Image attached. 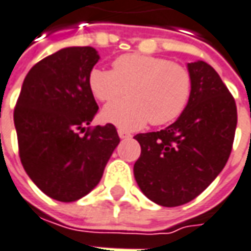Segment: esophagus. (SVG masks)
<instances>
[{
  "mask_svg": "<svg viewBox=\"0 0 251 251\" xmlns=\"http://www.w3.org/2000/svg\"><path fill=\"white\" fill-rule=\"evenodd\" d=\"M118 134H119L121 139H127V137H130V133H127L124 129H118Z\"/></svg>",
  "mask_w": 251,
  "mask_h": 251,
  "instance_id": "esophagus-1",
  "label": "esophagus"
}]
</instances>
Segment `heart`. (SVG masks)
Instances as JSON below:
<instances>
[{"mask_svg":"<svg viewBox=\"0 0 251 251\" xmlns=\"http://www.w3.org/2000/svg\"><path fill=\"white\" fill-rule=\"evenodd\" d=\"M112 68H96L89 75L91 93L101 102H114L126 91L130 96L104 108L101 117L105 122L136 130L147 122L171 124L185 111L193 89L186 66L157 56L126 54L118 56Z\"/></svg>","mask_w":251,"mask_h":251,"instance_id":"b5f03b06","label":"heart"}]
</instances>
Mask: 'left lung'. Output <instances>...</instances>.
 <instances>
[{
    "label": "left lung",
    "instance_id": "8db88e82",
    "mask_svg": "<svg viewBox=\"0 0 251 251\" xmlns=\"http://www.w3.org/2000/svg\"><path fill=\"white\" fill-rule=\"evenodd\" d=\"M193 89L185 111L160 132L139 133L142 152L134 179L154 203H189L218 176L228 161L238 111L220 75L204 61L187 64Z\"/></svg>",
    "mask_w": 251,
    "mask_h": 251
}]
</instances>
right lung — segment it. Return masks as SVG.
<instances>
[{
    "instance_id": "right-lung-1",
    "label": "right lung",
    "mask_w": 251,
    "mask_h": 251,
    "mask_svg": "<svg viewBox=\"0 0 251 251\" xmlns=\"http://www.w3.org/2000/svg\"><path fill=\"white\" fill-rule=\"evenodd\" d=\"M99 59L93 47L62 48L46 56L26 75L15 105L23 168L43 193L58 201H76L90 193L119 144L112 124L89 126L99 111L89 86Z\"/></svg>"
}]
</instances>
